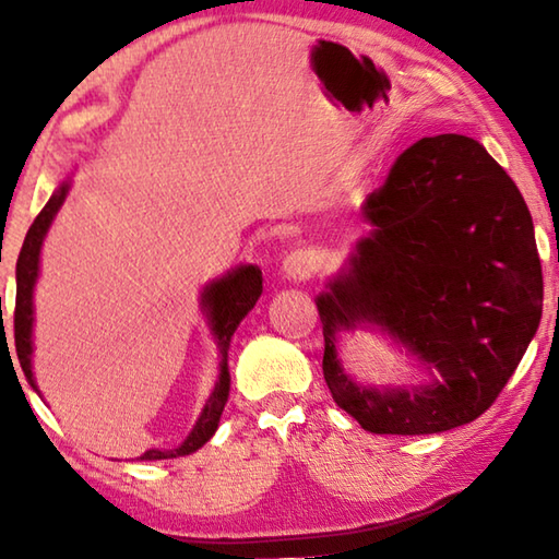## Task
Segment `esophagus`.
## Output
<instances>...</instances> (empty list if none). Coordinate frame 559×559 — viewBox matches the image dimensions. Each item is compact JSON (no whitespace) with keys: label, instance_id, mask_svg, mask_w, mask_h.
I'll list each match as a JSON object with an SVG mask.
<instances>
[{"label":"esophagus","instance_id":"34e87169","mask_svg":"<svg viewBox=\"0 0 559 559\" xmlns=\"http://www.w3.org/2000/svg\"><path fill=\"white\" fill-rule=\"evenodd\" d=\"M318 269V261H316V253L308 251V249H293L286 259H283V276L288 281H308L313 278V273Z\"/></svg>","mask_w":559,"mask_h":559}]
</instances>
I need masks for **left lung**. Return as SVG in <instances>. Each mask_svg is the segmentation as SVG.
I'll return each instance as SVG.
<instances>
[{"mask_svg":"<svg viewBox=\"0 0 559 559\" xmlns=\"http://www.w3.org/2000/svg\"><path fill=\"white\" fill-rule=\"evenodd\" d=\"M362 216L372 236L318 298L330 394L372 433H439L478 419L543 316V266L523 194L484 145L449 132L406 147ZM355 322L386 329L442 382L357 388L334 355V333Z\"/></svg>","mask_w":559,"mask_h":559,"instance_id":"8db88e82","label":"left lung"}]
</instances>
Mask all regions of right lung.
I'll use <instances>...</instances> for the list:
<instances>
[{
  "label": "right lung",
  "instance_id": "obj_1",
  "mask_svg": "<svg viewBox=\"0 0 559 559\" xmlns=\"http://www.w3.org/2000/svg\"><path fill=\"white\" fill-rule=\"evenodd\" d=\"M66 192H69V185H61L56 192L51 194V200L46 202L44 210L36 216L34 224L29 226V234H26L22 251H19L16 259V302H14V345H16V357L19 365L26 374V380L34 384L32 377V323H34V308H32V293H34V283H36V273H39V251H41V241L46 231H49V224L53 219V214L59 212V206L66 200ZM263 290V278L261 271L257 266H241L231 271L229 276H224L222 281L206 286L202 293V306L210 316V323L214 330L216 343H219L224 359H222V374L219 382L214 386V394L206 402L204 412L197 421V427L192 433L185 439V443L179 449L173 451H145L140 461H159V459H177V456H187V453L197 451L204 447L206 441L212 439V433L219 427V416L224 412L226 396H229V367H226V347H229V340L234 335L236 325L241 323L243 316L257 306V300Z\"/></svg>",
  "mask_w": 559,
  "mask_h": 559
}]
</instances>
